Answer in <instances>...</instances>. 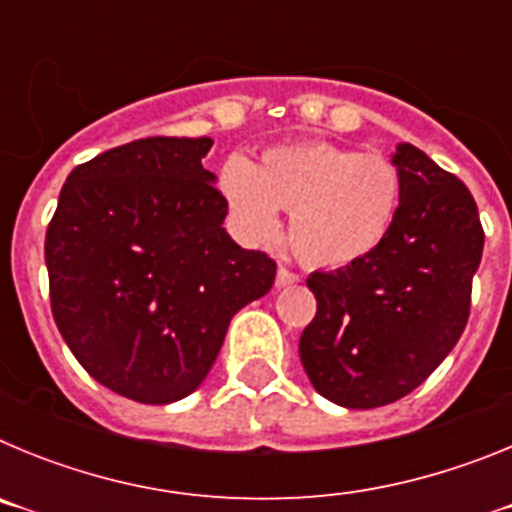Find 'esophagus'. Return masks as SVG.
I'll use <instances>...</instances> for the list:
<instances>
[{
	"label": "esophagus",
	"mask_w": 512,
	"mask_h": 512,
	"mask_svg": "<svg viewBox=\"0 0 512 512\" xmlns=\"http://www.w3.org/2000/svg\"><path fill=\"white\" fill-rule=\"evenodd\" d=\"M300 282V277H297L295 271H289L287 266H279V271H277V287L282 289V287H292V284H297Z\"/></svg>",
	"instance_id": "1"
}]
</instances>
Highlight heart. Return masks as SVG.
Masks as SVG:
<instances>
[{"instance_id":"heart-1","label":"heart","mask_w":512,"mask_h":512,"mask_svg":"<svg viewBox=\"0 0 512 512\" xmlns=\"http://www.w3.org/2000/svg\"><path fill=\"white\" fill-rule=\"evenodd\" d=\"M217 184L243 241H274L284 210L297 259L325 271L374 256L390 238L402 202V176L390 158L325 140L271 146L253 166L230 158Z\"/></svg>"}]
</instances>
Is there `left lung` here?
Listing matches in <instances>:
<instances>
[{"mask_svg":"<svg viewBox=\"0 0 512 512\" xmlns=\"http://www.w3.org/2000/svg\"><path fill=\"white\" fill-rule=\"evenodd\" d=\"M392 164L402 202L390 238L351 269L307 279L318 312L300 359L312 387L341 408L390 405L451 354L485 246L464 182L410 143H397Z\"/></svg>","mask_w":512,"mask_h":512,"instance_id":"obj_1","label":"left lung"}]
</instances>
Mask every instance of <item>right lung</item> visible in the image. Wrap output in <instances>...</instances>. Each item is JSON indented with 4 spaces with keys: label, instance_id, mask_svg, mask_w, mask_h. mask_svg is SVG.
Segmentation results:
<instances>
[{
    "label": "right lung",
    "instance_id": "right-lung-1",
    "mask_svg": "<svg viewBox=\"0 0 512 512\" xmlns=\"http://www.w3.org/2000/svg\"><path fill=\"white\" fill-rule=\"evenodd\" d=\"M212 138H140L76 166L58 197L45 266L63 341L99 384L146 405L192 395L233 315L277 264L223 228L202 166Z\"/></svg>",
    "mask_w": 512,
    "mask_h": 512
}]
</instances>
